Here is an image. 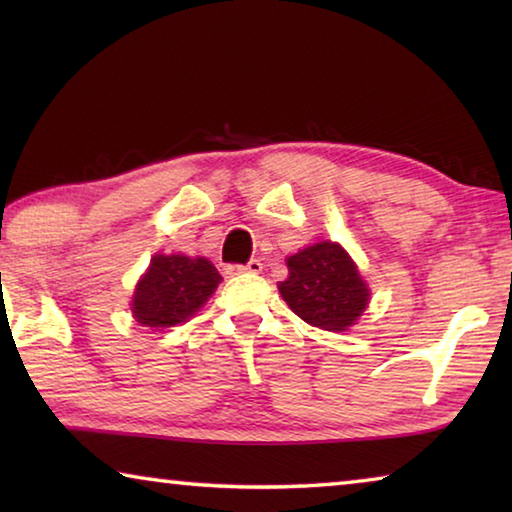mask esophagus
Instances as JSON below:
<instances>
[{
    "instance_id": "34e87169",
    "label": "esophagus",
    "mask_w": 512,
    "mask_h": 512,
    "mask_svg": "<svg viewBox=\"0 0 512 512\" xmlns=\"http://www.w3.org/2000/svg\"><path fill=\"white\" fill-rule=\"evenodd\" d=\"M264 264L259 262V259H250L246 266H239V264H230L225 266V273L228 275H241V273H262Z\"/></svg>"
}]
</instances>
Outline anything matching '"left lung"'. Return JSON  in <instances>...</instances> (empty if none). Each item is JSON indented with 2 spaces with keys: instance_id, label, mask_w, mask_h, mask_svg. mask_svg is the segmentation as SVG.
Listing matches in <instances>:
<instances>
[{
  "instance_id": "left-lung-1",
  "label": "left lung",
  "mask_w": 512,
  "mask_h": 512,
  "mask_svg": "<svg viewBox=\"0 0 512 512\" xmlns=\"http://www.w3.org/2000/svg\"><path fill=\"white\" fill-rule=\"evenodd\" d=\"M289 277L277 284L284 302L305 323L348 332L370 302V287L348 250L329 239L287 257Z\"/></svg>"
}]
</instances>
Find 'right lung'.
Instances as JSON below:
<instances>
[{"label":"right lung","instance_id":"add662e5","mask_svg":"<svg viewBox=\"0 0 512 512\" xmlns=\"http://www.w3.org/2000/svg\"><path fill=\"white\" fill-rule=\"evenodd\" d=\"M221 280L207 257L153 255L149 268L135 284L133 318L153 332L187 323L212 298Z\"/></svg>","mask_w":512,"mask_h":512}]
</instances>
